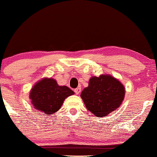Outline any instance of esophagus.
I'll return each instance as SVG.
<instances>
[{"label":"esophagus","mask_w":157,"mask_h":157,"mask_svg":"<svg viewBox=\"0 0 157 157\" xmlns=\"http://www.w3.org/2000/svg\"><path fill=\"white\" fill-rule=\"evenodd\" d=\"M75 94H79L81 92V88H80V87H78V88H75Z\"/></svg>","instance_id":"esophagus-1"}]
</instances>
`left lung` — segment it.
Here are the masks:
<instances>
[{"label": "left lung", "instance_id": "8db88e82", "mask_svg": "<svg viewBox=\"0 0 157 157\" xmlns=\"http://www.w3.org/2000/svg\"><path fill=\"white\" fill-rule=\"evenodd\" d=\"M125 88L118 79L109 75L90 78L88 86L80 97L86 108L97 117H105L121 106L125 97Z\"/></svg>", "mask_w": 157, "mask_h": 157}]
</instances>
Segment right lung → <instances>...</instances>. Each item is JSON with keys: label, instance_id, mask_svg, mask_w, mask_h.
<instances>
[{"label": "right lung", "instance_id": "obj_1", "mask_svg": "<svg viewBox=\"0 0 157 157\" xmlns=\"http://www.w3.org/2000/svg\"><path fill=\"white\" fill-rule=\"evenodd\" d=\"M75 92L65 86H59L55 79L44 77L35 83L29 98L34 109L47 115L59 110L64 100Z\"/></svg>", "mask_w": 157, "mask_h": 157}]
</instances>
